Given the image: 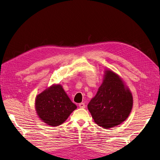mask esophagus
<instances>
[{
  "instance_id": "1",
  "label": "esophagus",
  "mask_w": 160,
  "mask_h": 160,
  "mask_svg": "<svg viewBox=\"0 0 160 160\" xmlns=\"http://www.w3.org/2000/svg\"><path fill=\"white\" fill-rule=\"evenodd\" d=\"M78 106H79V108H86V105H85L84 103H79Z\"/></svg>"
}]
</instances>
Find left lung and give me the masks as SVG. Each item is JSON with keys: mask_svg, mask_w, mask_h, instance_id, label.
I'll list each match as a JSON object with an SVG mask.
<instances>
[{"mask_svg": "<svg viewBox=\"0 0 160 160\" xmlns=\"http://www.w3.org/2000/svg\"><path fill=\"white\" fill-rule=\"evenodd\" d=\"M133 98L121 77L111 70H105L102 85L88 109L98 125L110 128L120 125L131 113Z\"/></svg>", "mask_w": 160, "mask_h": 160, "instance_id": "1", "label": "left lung"}]
</instances>
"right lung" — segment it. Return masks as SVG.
Instances as JSON below:
<instances>
[{
    "label": "right lung",
    "instance_id": "right-lung-1",
    "mask_svg": "<svg viewBox=\"0 0 160 160\" xmlns=\"http://www.w3.org/2000/svg\"><path fill=\"white\" fill-rule=\"evenodd\" d=\"M35 108L39 119L51 127L61 125L77 108L61 84H52L38 94Z\"/></svg>",
    "mask_w": 160,
    "mask_h": 160
}]
</instances>
